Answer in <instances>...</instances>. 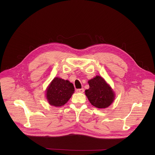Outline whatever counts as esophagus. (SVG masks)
I'll list each match as a JSON object with an SVG mask.
<instances>
[{
	"mask_svg": "<svg viewBox=\"0 0 155 155\" xmlns=\"http://www.w3.org/2000/svg\"><path fill=\"white\" fill-rule=\"evenodd\" d=\"M84 89L83 88H81V89H77V93H83L84 92Z\"/></svg>",
	"mask_w": 155,
	"mask_h": 155,
	"instance_id": "esophagus-1",
	"label": "esophagus"
}]
</instances>
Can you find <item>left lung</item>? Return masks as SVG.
Wrapping results in <instances>:
<instances>
[{
    "label": "left lung",
    "mask_w": 155,
    "mask_h": 155,
    "mask_svg": "<svg viewBox=\"0 0 155 155\" xmlns=\"http://www.w3.org/2000/svg\"><path fill=\"white\" fill-rule=\"evenodd\" d=\"M88 83L90 88L85 90V94L93 106L104 108L111 105L115 99V93L102 77L96 76Z\"/></svg>",
    "instance_id": "obj_1"
}]
</instances>
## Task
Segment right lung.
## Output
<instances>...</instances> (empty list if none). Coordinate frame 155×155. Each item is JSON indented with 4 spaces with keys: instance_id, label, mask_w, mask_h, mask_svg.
<instances>
[{
    "instance_id": "add662e5",
    "label": "right lung",
    "mask_w": 155,
    "mask_h": 155,
    "mask_svg": "<svg viewBox=\"0 0 155 155\" xmlns=\"http://www.w3.org/2000/svg\"><path fill=\"white\" fill-rule=\"evenodd\" d=\"M74 91V86L72 83L56 77L48 86L46 96L51 105L61 107L68 102Z\"/></svg>"
}]
</instances>
